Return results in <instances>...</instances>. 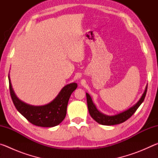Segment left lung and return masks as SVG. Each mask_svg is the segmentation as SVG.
<instances>
[{
  "mask_svg": "<svg viewBox=\"0 0 158 158\" xmlns=\"http://www.w3.org/2000/svg\"><path fill=\"white\" fill-rule=\"evenodd\" d=\"M147 88H148V85L146 86L145 90H144L143 93L141 95V98L139 100L135 105H134L132 106H131L127 110H125L121 113L112 115V116H109V115L104 114L98 110V108L96 107L95 105L92 100V98L90 97L89 93H85L86 94V99H87V105H88V109H89V114L95 121L103 125H114L122 123L125 122V121L130 118L134 114V113L137 111V109L139 108L144 100V98L146 97Z\"/></svg>",
  "mask_w": 158,
  "mask_h": 158,
  "instance_id": "left-lung-1",
  "label": "left lung"
}]
</instances>
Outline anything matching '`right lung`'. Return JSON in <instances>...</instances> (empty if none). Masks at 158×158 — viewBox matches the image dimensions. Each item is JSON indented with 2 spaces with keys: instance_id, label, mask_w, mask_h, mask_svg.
<instances>
[{
  "instance_id": "right-lung-1",
  "label": "right lung",
  "mask_w": 158,
  "mask_h": 158,
  "mask_svg": "<svg viewBox=\"0 0 158 158\" xmlns=\"http://www.w3.org/2000/svg\"><path fill=\"white\" fill-rule=\"evenodd\" d=\"M9 78L10 91L13 103L17 111L32 124L40 127H52L62 122L66 116L67 106L69 97L77 89V83L65 85L58 95L49 103L41 106H34L21 101L16 95Z\"/></svg>"
}]
</instances>
